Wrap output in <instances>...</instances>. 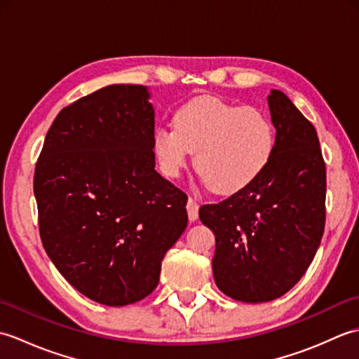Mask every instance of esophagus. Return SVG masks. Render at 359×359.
<instances>
[{
    "mask_svg": "<svg viewBox=\"0 0 359 359\" xmlns=\"http://www.w3.org/2000/svg\"><path fill=\"white\" fill-rule=\"evenodd\" d=\"M187 211H188V219L194 222V220L199 217V203H197L194 199L189 197L187 202Z\"/></svg>",
    "mask_w": 359,
    "mask_h": 359,
    "instance_id": "obj_1",
    "label": "esophagus"
}]
</instances>
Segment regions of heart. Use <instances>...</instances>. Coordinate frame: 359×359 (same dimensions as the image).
<instances>
[{
  "label": "heart",
  "instance_id": "1",
  "mask_svg": "<svg viewBox=\"0 0 359 359\" xmlns=\"http://www.w3.org/2000/svg\"><path fill=\"white\" fill-rule=\"evenodd\" d=\"M174 128L157 126L152 149L166 177H177L194 152V168L215 193L248 187L269 166L276 147L271 118L255 106L203 95L175 111Z\"/></svg>",
  "mask_w": 359,
  "mask_h": 359
}]
</instances>
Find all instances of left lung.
I'll return each instance as SVG.
<instances>
[{"instance_id":"1","label":"left lung","mask_w":359,"mask_h":359,"mask_svg":"<svg viewBox=\"0 0 359 359\" xmlns=\"http://www.w3.org/2000/svg\"><path fill=\"white\" fill-rule=\"evenodd\" d=\"M266 100L276 128L269 166L248 187L199 210L216 236V285L251 304L280 297L304 276L325 225V163L316 129L280 90Z\"/></svg>"}]
</instances>
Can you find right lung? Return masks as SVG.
<instances>
[{"label":"right lung","mask_w":359,"mask_h":359,"mask_svg":"<svg viewBox=\"0 0 359 359\" xmlns=\"http://www.w3.org/2000/svg\"><path fill=\"white\" fill-rule=\"evenodd\" d=\"M148 88L111 85L66 106L34 175L46 253L69 284L109 307L158 284L188 224L184 191L156 170Z\"/></svg>","instance_id":"obj_1"}]
</instances>
